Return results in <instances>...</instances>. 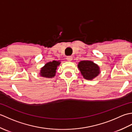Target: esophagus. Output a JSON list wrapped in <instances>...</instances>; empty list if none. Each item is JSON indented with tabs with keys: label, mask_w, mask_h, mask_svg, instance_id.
Instances as JSON below:
<instances>
[{
	"label": "esophagus",
	"mask_w": 132,
	"mask_h": 132,
	"mask_svg": "<svg viewBox=\"0 0 132 132\" xmlns=\"http://www.w3.org/2000/svg\"><path fill=\"white\" fill-rule=\"evenodd\" d=\"M66 59L68 61H71L72 60V57L71 56H68V57H67Z\"/></svg>",
	"instance_id": "obj_1"
}]
</instances>
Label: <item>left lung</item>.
Listing matches in <instances>:
<instances>
[{
	"label": "left lung",
	"instance_id": "8db88e82",
	"mask_svg": "<svg viewBox=\"0 0 132 132\" xmlns=\"http://www.w3.org/2000/svg\"><path fill=\"white\" fill-rule=\"evenodd\" d=\"M78 68L80 71L81 75L86 80L94 79L100 73L99 66L91 61H80L78 63Z\"/></svg>",
	"mask_w": 132,
	"mask_h": 132
}]
</instances>
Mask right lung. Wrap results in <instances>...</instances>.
<instances>
[{"mask_svg": "<svg viewBox=\"0 0 132 132\" xmlns=\"http://www.w3.org/2000/svg\"><path fill=\"white\" fill-rule=\"evenodd\" d=\"M61 64L60 61H53L46 63L41 68L40 75L41 77L52 78L55 77L58 66Z\"/></svg>", "mask_w": 132, "mask_h": 132, "instance_id": "right-lung-1", "label": "right lung"}]
</instances>
